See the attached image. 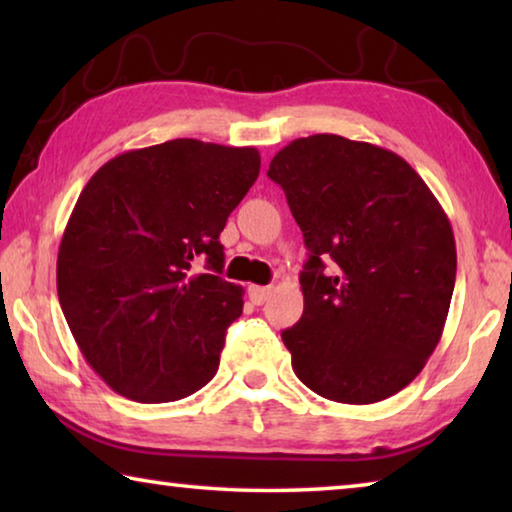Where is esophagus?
Wrapping results in <instances>:
<instances>
[{"instance_id": "34e87169", "label": "esophagus", "mask_w": 512, "mask_h": 512, "mask_svg": "<svg viewBox=\"0 0 512 512\" xmlns=\"http://www.w3.org/2000/svg\"><path fill=\"white\" fill-rule=\"evenodd\" d=\"M248 296L255 302V305H264L268 296H271V287H255L253 284V287H248Z\"/></svg>"}]
</instances>
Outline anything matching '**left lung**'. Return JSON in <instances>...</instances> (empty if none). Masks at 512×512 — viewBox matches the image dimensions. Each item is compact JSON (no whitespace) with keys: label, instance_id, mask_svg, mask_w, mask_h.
<instances>
[{"label":"left lung","instance_id":"8db88e82","mask_svg":"<svg viewBox=\"0 0 512 512\" xmlns=\"http://www.w3.org/2000/svg\"><path fill=\"white\" fill-rule=\"evenodd\" d=\"M309 259L305 311L284 329L291 366L332 402L372 404L420 375L443 336L456 280L452 225L393 151L309 135L275 153Z\"/></svg>","mask_w":512,"mask_h":512}]
</instances>
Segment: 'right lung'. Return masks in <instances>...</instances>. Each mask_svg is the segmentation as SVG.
<instances>
[{"instance_id": "add662e5", "label": "right lung", "mask_w": 512, "mask_h": 512, "mask_svg": "<svg viewBox=\"0 0 512 512\" xmlns=\"http://www.w3.org/2000/svg\"><path fill=\"white\" fill-rule=\"evenodd\" d=\"M259 164L255 146L183 137L121 153L83 187L60 239L58 300L115 393L176 402L216 375L244 309V289L221 277L219 235Z\"/></svg>"}]
</instances>
